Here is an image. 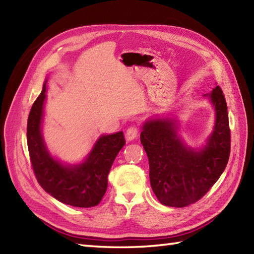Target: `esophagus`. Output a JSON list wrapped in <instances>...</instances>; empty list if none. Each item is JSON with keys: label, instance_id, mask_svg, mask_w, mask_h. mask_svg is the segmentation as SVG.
<instances>
[{"label": "esophagus", "instance_id": "obj_1", "mask_svg": "<svg viewBox=\"0 0 254 254\" xmlns=\"http://www.w3.org/2000/svg\"><path fill=\"white\" fill-rule=\"evenodd\" d=\"M138 131H139L138 127H135V126L128 127L127 130V133H126L127 141L131 142V141H133V139H135L137 137V135H138Z\"/></svg>", "mask_w": 254, "mask_h": 254}]
</instances>
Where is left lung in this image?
I'll use <instances>...</instances> for the list:
<instances>
[{"instance_id":"8db88e82","label":"left lung","mask_w":254,"mask_h":254,"mask_svg":"<svg viewBox=\"0 0 254 254\" xmlns=\"http://www.w3.org/2000/svg\"><path fill=\"white\" fill-rule=\"evenodd\" d=\"M204 97L215 110V123L205 145L187 146L176 118L155 117L142 126L141 143L149 161V180L158 201L171 207L195 203L208 192L227 166L230 130L227 104L219 86Z\"/></svg>"}]
</instances>
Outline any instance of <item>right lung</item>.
<instances>
[{
	"label": "right lung",
	"mask_w": 254,
	"mask_h": 254,
	"mask_svg": "<svg viewBox=\"0 0 254 254\" xmlns=\"http://www.w3.org/2000/svg\"><path fill=\"white\" fill-rule=\"evenodd\" d=\"M47 82L27 122V145L35 176L42 189L61 203L74 207L96 206L107 191L113 161L126 144L123 132L100 135L82 163L64 164L55 158L42 135Z\"/></svg>",
	"instance_id": "add662e5"
}]
</instances>
